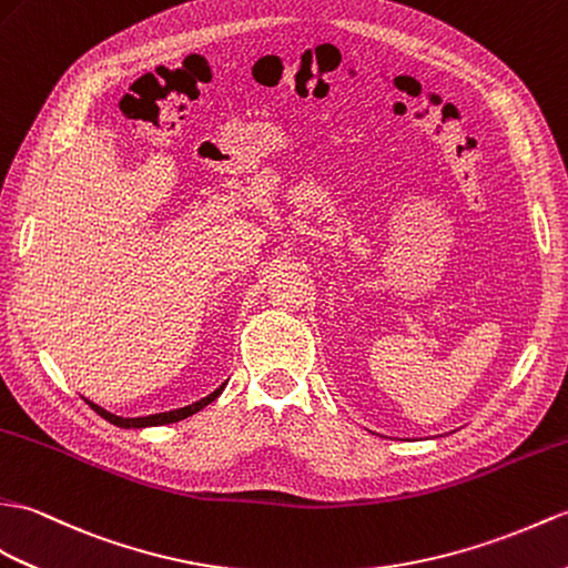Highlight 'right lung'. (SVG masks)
<instances>
[{"instance_id": "1", "label": "right lung", "mask_w": 568, "mask_h": 568, "mask_svg": "<svg viewBox=\"0 0 568 568\" xmlns=\"http://www.w3.org/2000/svg\"><path fill=\"white\" fill-rule=\"evenodd\" d=\"M222 389H224V385H220L213 394H207L205 399H201V402H195V404H191V406H183V408H174V412H164V414H152V416H140V418H123V416H115V414H111V412H105V408H101V406H97V404H91L89 399H87V404L94 408V412L99 414V416H103L105 420H109V424H113V426H121V428H148V426H164V424H176V420H183V418H189V416H193V414H197L201 412V408H205L210 402H215L220 394H222Z\"/></svg>"}]
</instances>
